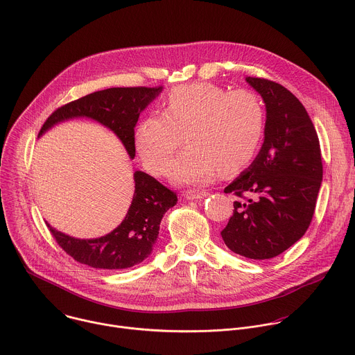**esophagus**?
I'll list each match as a JSON object with an SVG mask.
<instances>
[{
	"label": "esophagus",
	"instance_id": "1",
	"mask_svg": "<svg viewBox=\"0 0 355 355\" xmlns=\"http://www.w3.org/2000/svg\"><path fill=\"white\" fill-rule=\"evenodd\" d=\"M209 196V192L206 191H202V192H185L184 193V198L188 199V200H200V199H205Z\"/></svg>",
	"mask_w": 355,
	"mask_h": 355
}]
</instances>
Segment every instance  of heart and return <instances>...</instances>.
I'll use <instances>...</instances> for the list:
<instances>
[{"mask_svg": "<svg viewBox=\"0 0 355 355\" xmlns=\"http://www.w3.org/2000/svg\"><path fill=\"white\" fill-rule=\"evenodd\" d=\"M264 125V107L254 92L193 83L171 89L163 113L141 120L135 148L145 167L163 175L184 132L188 146L174 160L170 178L177 185H203L221 171L245 168L260 148Z\"/></svg>", "mask_w": 355, "mask_h": 355, "instance_id": "b5f03b06", "label": "heart"}]
</instances>
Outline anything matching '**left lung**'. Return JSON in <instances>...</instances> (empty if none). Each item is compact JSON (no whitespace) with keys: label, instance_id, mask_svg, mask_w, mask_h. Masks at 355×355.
<instances>
[{"label":"left lung","instance_id":"obj_1","mask_svg":"<svg viewBox=\"0 0 355 355\" xmlns=\"http://www.w3.org/2000/svg\"><path fill=\"white\" fill-rule=\"evenodd\" d=\"M246 83L266 103L264 142L252 164L224 189L241 199L234 202L221 236L234 253L267 260L293 246L310 227L322 159L315 127L302 102L278 83L259 77H246Z\"/></svg>","mask_w":355,"mask_h":355}]
</instances>
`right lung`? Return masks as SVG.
Here are the masks:
<instances>
[{
    "label": "right lung",
    "mask_w": 355,
    "mask_h": 355,
    "mask_svg": "<svg viewBox=\"0 0 355 355\" xmlns=\"http://www.w3.org/2000/svg\"><path fill=\"white\" fill-rule=\"evenodd\" d=\"M162 91L163 87H117L88 94L56 109L41 127L38 138L59 123L85 117L110 130L121 141L130 159H134V128L139 114ZM134 196L125 217L101 238H73L46 223L59 246L76 261L99 270H124L148 259L157 241L162 218L177 205V195L139 170L134 173Z\"/></svg>",
    "instance_id": "right-lung-1"
}]
</instances>
